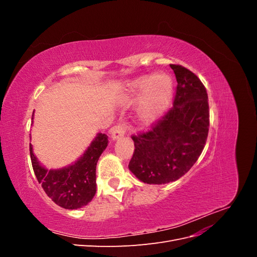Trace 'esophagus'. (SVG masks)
<instances>
[{
	"instance_id": "1",
	"label": "esophagus",
	"mask_w": 257,
	"mask_h": 257,
	"mask_svg": "<svg viewBox=\"0 0 257 257\" xmlns=\"http://www.w3.org/2000/svg\"><path fill=\"white\" fill-rule=\"evenodd\" d=\"M111 139L114 142V141H118V139L122 138L124 136V134H125V125L124 124H118V125L114 126L112 130H111Z\"/></svg>"
}]
</instances>
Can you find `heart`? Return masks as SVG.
Segmentation results:
<instances>
[{
	"instance_id": "b5f03b06",
	"label": "heart",
	"mask_w": 257,
	"mask_h": 257,
	"mask_svg": "<svg viewBox=\"0 0 257 257\" xmlns=\"http://www.w3.org/2000/svg\"><path fill=\"white\" fill-rule=\"evenodd\" d=\"M173 94V79L168 74L158 72L130 81L122 94V100L125 104H133L141 98L137 110L138 120L144 126H151L169 109Z\"/></svg>"
}]
</instances>
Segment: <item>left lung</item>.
Instances as JSON below:
<instances>
[{"label": "left lung", "mask_w": 257, "mask_h": 257, "mask_svg": "<svg viewBox=\"0 0 257 257\" xmlns=\"http://www.w3.org/2000/svg\"><path fill=\"white\" fill-rule=\"evenodd\" d=\"M177 79L174 107L147 133L133 136L128 169L144 183L165 184L191 169L204 150L209 131L208 95L198 77L170 64Z\"/></svg>", "instance_id": "1"}]
</instances>
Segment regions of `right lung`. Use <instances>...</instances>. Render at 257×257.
<instances>
[{
  "label": "right lung",
  "instance_id": "obj_1",
  "mask_svg": "<svg viewBox=\"0 0 257 257\" xmlns=\"http://www.w3.org/2000/svg\"><path fill=\"white\" fill-rule=\"evenodd\" d=\"M33 119L34 113L32 124ZM107 146L108 136L97 133L87 149L72 164L62 168L48 169L37 160L33 146L30 144L34 174L53 203L68 210L79 209L90 203L96 193L97 161Z\"/></svg>",
  "mask_w": 257,
  "mask_h": 257
}]
</instances>
